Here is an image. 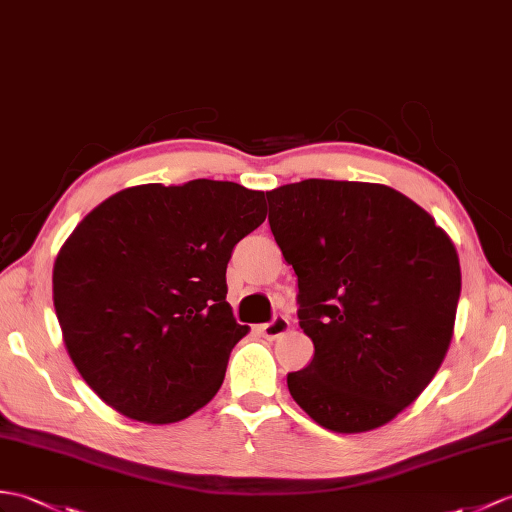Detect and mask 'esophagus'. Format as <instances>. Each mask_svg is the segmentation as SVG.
<instances>
[{
    "label": "esophagus",
    "instance_id": "1",
    "mask_svg": "<svg viewBox=\"0 0 512 512\" xmlns=\"http://www.w3.org/2000/svg\"><path fill=\"white\" fill-rule=\"evenodd\" d=\"M288 329H290V320L285 318V316H275V318L270 320V323L259 327V334L264 336V338H268V340H275V338L283 336Z\"/></svg>",
    "mask_w": 512,
    "mask_h": 512
}]
</instances>
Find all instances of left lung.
I'll return each instance as SVG.
<instances>
[{
  "label": "left lung",
  "mask_w": 512,
  "mask_h": 512,
  "mask_svg": "<svg viewBox=\"0 0 512 512\" xmlns=\"http://www.w3.org/2000/svg\"><path fill=\"white\" fill-rule=\"evenodd\" d=\"M270 231L299 279L314 358L292 399L331 432L392 421L441 368L454 336L460 264L447 233L377 183L307 178L266 192Z\"/></svg>",
  "instance_id": "left-lung-1"
}]
</instances>
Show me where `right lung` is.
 <instances>
[{
    "label": "right lung",
    "instance_id": "obj_1",
    "mask_svg": "<svg viewBox=\"0 0 512 512\" xmlns=\"http://www.w3.org/2000/svg\"><path fill=\"white\" fill-rule=\"evenodd\" d=\"M264 207V192L231 181L150 183L106 198L69 235L54 310L71 362L104 403L163 425L216 397L248 334L227 303V264Z\"/></svg>",
    "mask_w": 512,
    "mask_h": 512
}]
</instances>
